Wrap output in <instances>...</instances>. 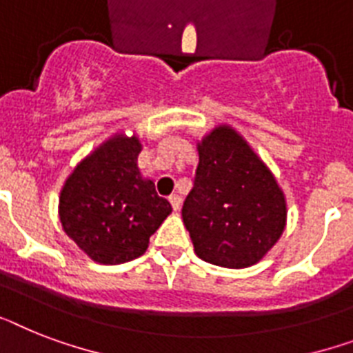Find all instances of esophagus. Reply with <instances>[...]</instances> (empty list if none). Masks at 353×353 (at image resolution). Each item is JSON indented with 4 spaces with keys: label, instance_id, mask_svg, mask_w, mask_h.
Here are the masks:
<instances>
[{
    "label": "esophagus",
    "instance_id": "1",
    "mask_svg": "<svg viewBox=\"0 0 353 353\" xmlns=\"http://www.w3.org/2000/svg\"><path fill=\"white\" fill-rule=\"evenodd\" d=\"M170 205H172V208H174V210H179V208H181V197L177 196V194H174V196H170Z\"/></svg>",
    "mask_w": 353,
    "mask_h": 353
}]
</instances>
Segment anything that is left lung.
Here are the masks:
<instances>
[{"instance_id": "left-lung-1", "label": "left lung", "mask_w": 353, "mask_h": 353, "mask_svg": "<svg viewBox=\"0 0 353 353\" xmlns=\"http://www.w3.org/2000/svg\"><path fill=\"white\" fill-rule=\"evenodd\" d=\"M197 150L194 188L181 210L197 257L225 268L256 265L286 225L276 177L230 127L214 128Z\"/></svg>"}]
</instances>
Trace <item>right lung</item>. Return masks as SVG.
I'll use <instances>...</instances> for the list:
<instances>
[{
  "label": "right lung",
  "instance_id": "obj_1",
  "mask_svg": "<svg viewBox=\"0 0 353 353\" xmlns=\"http://www.w3.org/2000/svg\"><path fill=\"white\" fill-rule=\"evenodd\" d=\"M139 152L136 136L112 137L85 157L63 186V230L96 263L121 265L143 256L172 212L154 181L141 177Z\"/></svg>",
  "mask_w": 353,
  "mask_h": 353
}]
</instances>
